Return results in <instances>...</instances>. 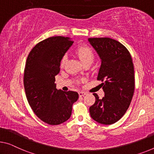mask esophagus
I'll list each match as a JSON object with an SVG mask.
<instances>
[{
  "label": "esophagus",
  "mask_w": 154,
  "mask_h": 154,
  "mask_svg": "<svg viewBox=\"0 0 154 154\" xmlns=\"http://www.w3.org/2000/svg\"><path fill=\"white\" fill-rule=\"evenodd\" d=\"M85 95H86V93H84V92H83V91L79 92V95L80 96V97H83V96H84Z\"/></svg>",
  "instance_id": "esophagus-1"
}]
</instances>
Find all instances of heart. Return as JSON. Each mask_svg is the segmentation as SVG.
Here are the masks:
<instances>
[{
	"mask_svg": "<svg viewBox=\"0 0 154 154\" xmlns=\"http://www.w3.org/2000/svg\"><path fill=\"white\" fill-rule=\"evenodd\" d=\"M75 53L79 57L82 62L84 63L86 62H93L94 59L93 52L91 48L88 46H79L78 47L76 50H75ZM67 57L64 56L61 60V66H63L65 64Z\"/></svg>",
	"mask_w": 154,
	"mask_h": 154,
	"instance_id": "heart-1",
	"label": "heart"
}]
</instances>
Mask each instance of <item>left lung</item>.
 <instances>
[{"mask_svg":"<svg viewBox=\"0 0 154 154\" xmlns=\"http://www.w3.org/2000/svg\"><path fill=\"white\" fill-rule=\"evenodd\" d=\"M88 42L101 59L97 79L102 80L104 97L96 93L95 104L90 107L91 118L102 125L118 122L128 109L135 88L134 67L125 46L111 38H89Z\"/></svg>","mask_w":154,"mask_h":154,"instance_id":"8db88e82","label":"left lung"}]
</instances>
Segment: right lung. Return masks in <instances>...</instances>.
<instances>
[{
  "label": "right lung",
  "mask_w": 154,
  "mask_h": 154,
  "mask_svg": "<svg viewBox=\"0 0 154 154\" xmlns=\"http://www.w3.org/2000/svg\"><path fill=\"white\" fill-rule=\"evenodd\" d=\"M72 44L68 37L52 36L36 44L27 58L23 78L27 100L36 116L48 125L67 121L79 98L77 92L57 90L54 83L61 59Z\"/></svg>",
  "instance_id": "right-lung-1"
}]
</instances>
